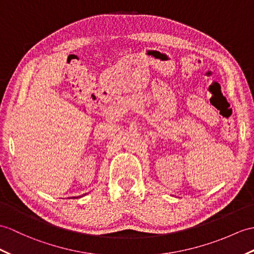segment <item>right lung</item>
<instances>
[{
	"mask_svg": "<svg viewBox=\"0 0 254 254\" xmlns=\"http://www.w3.org/2000/svg\"><path fill=\"white\" fill-rule=\"evenodd\" d=\"M73 198H75V197H73Z\"/></svg>",
	"mask_w": 254,
	"mask_h": 254,
	"instance_id": "right-lung-1",
	"label": "right lung"
}]
</instances>
